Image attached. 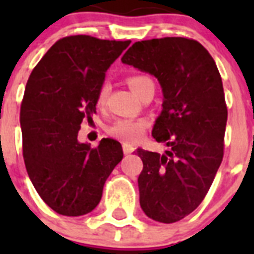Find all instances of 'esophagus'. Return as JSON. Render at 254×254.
I'll return each instance as SVG.
<instances>
[{
  "instance_id": "34e87169",
  "label": "esophagus",
  "mask_w": 254,
  "mask_h": 254,
  "mask_svg": "<svg viewBox=\"0 0 254 254\" xmlns=\"http://www.w3.org/2000/svg\"><path fill=\"white\" fill-rule=\"evenodd\" d=\"M123 149H124V154L125 155L130 154V153H133V151H134V147L131 146V145H127V143H125V145H124Z\"/></svg>"
}]
</instances>
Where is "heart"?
<instances>
[{"mask_svg":"<svg viewBox=\"0 0 254 254\" xmlns=\"http://www.w3.org/2000/svg\"><path fill=\"white\" fill-rule=\"evenodd\" d=\"M127 81L131 91L134 92L138 97H141V95L146 91L147 88H154V84H153L150 77L145 76V75H131V76L127 77ZM107 93V85H101V88L99 89V93H97V104H99L100 107L105 104ZM146 120L124 117V119L115 120L113 123L109 124L107 127V131L108 134L120 139V141H123V142L135 143L141 139V137H142L145 130H146Z\"/></svg>","mask_w":254,"mask_h":254,"instance_id":"1","label":"heart"}]
</instances>
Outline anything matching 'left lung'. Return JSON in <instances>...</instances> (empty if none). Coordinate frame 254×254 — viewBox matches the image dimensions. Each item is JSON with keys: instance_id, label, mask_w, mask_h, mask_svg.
<instances>
[{"instance_id": "8db88e82", "label": "left lung", "mask_w": 254, "mask_h": 254, "mask_svg": "<svg viewBox=\"0 0 254 254\" xmlns=\"http://www.w3.org/2000/svg\"><path fill=\"white\" fill-rule=\"evenodd\" d=\"M121 61L154 75L162 87L151 135L169 150L137 149L143 162L139 204L153 220L175 223L203 201L223 161L228 111L221 76L208 51L189 38L135 42Z\"/></svg>"}]
</instances>
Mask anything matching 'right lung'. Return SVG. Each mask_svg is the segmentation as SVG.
Here are the masks:
<instances>
[{"label": "right lung", "instance_id": "add662e5", "mask_svg": "<svg viewBox=\"0 0 254 254\" xmlns=\"http://www.w3.org/2000/svg\"><path fill=\"white\" fill-rule=\"evenodd\" d=\"M129 45L91 35L62 38L27 80L21 104L23 161L39 196L61 215L95 209L105 181L123 159L115 139L91 147L77 134L81 123H92L107 69Z\"/></svg>", "mask_w": 254, "mask_h": 254}]
</instances>
